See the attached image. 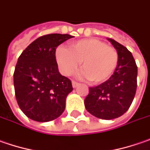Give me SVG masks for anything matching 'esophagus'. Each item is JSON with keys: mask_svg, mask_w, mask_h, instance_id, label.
<instances>
[{"mask_svg": "<svg viewBox=\"0 0 150 150\" xmlns=\"http://www.w3.org/2000/svg\"><path fill=\"white\" fill-rule=\"evenodd\" d=\"M79 85V83L78 82H76L75 81H72V86H73V87L75 88L77 87V86Z\"/></svg>", "mask_w": 150, "mask_h": 150, "instance_id": "esophagus-1", "label": "esophagus"}]
</instances>
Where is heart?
I'll list each match as a JSON object with an SVG mask.
<instances>
[{"mask_svg": "<svg viewBox=\"0 0 150 150\" xmlns=\"http://www.w3.org/2000/svg\"><path fill=\"white\" fill-rule=\"evenodd\" d=\"M56 61L62 74L70 75L82 61L84 69L81 78H87L93 83L108 80L117 69L119 57L113 47L96 38L82 39L72 42L69 48L59 47L55 51Z\"/></svg>", "mask_w": 150, "mask_h": 150, "instance_id": "obj_1", "label": "heart"}]
</instances>
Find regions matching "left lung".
<instances>
[{
	"label": "left lung",
	"mask_w": 150,
	"mask_h": 150,
	"mask_svg": "<svg viewBox=\"0 0 150 150\" xmlns=\"http://www.w3.org/2000/svg\"><path fill=\"white\" fill-rule=\"evenodd\" d=\"M118 53L119 60L113 75L101 85L89 87L85 107L95 117L111 120L125 113L134 101L137 90L138 67L128 49L108 38Z\"/></svg>",
	"instance_id": "1"
}]
</instances>
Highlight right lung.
Segmentation results:
<instances>
[{"instance_id": "add662e5", "label": "right lung", "mask_w": 150, "mask_h": 150, "mask_svg": "<svg viewBox=\"0 0 150 150\" xmlns=\"http://www.w3.org/2000/svg\"><path fill=\"white\" fill-rule=\"evenodd\" d=\"M71 38L59 33L39 37L18 58L13 74L15 96L20 109L32 120H54L64 111L73 87L71 81L59 72L55 51Z\"/></svg>"}]
</instances>
